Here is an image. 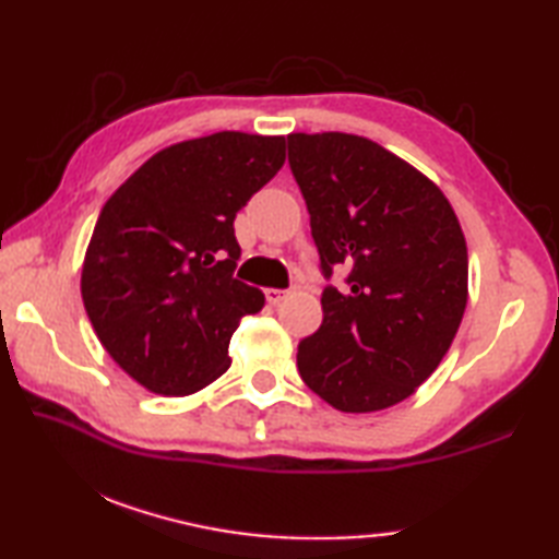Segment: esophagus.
Masks as SVG:
<instances>
[{"mask_svg":"<svg viewBox=\"0 0 559 559\" xmlns=\"http://www.w3.org/2000/svg\"><path fill=\"white\" fill-rule=\"evenodd\" d=\"M288 290H278V288H269L266 290V300H269V305H278V302H283L288 298Z\"/></svg>","mask_w":559,"mask_h":559,"instance_id":"34e87169","label":"esophagus"}]
</instances>
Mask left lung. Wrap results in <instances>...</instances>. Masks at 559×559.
Wrapping results in <instances>:
<instances>
[{
	"label": "left lung",
	"instance_id": "8db88e82",
	"mask_svg": "<svg viewBox=\"0 0 559 559\" xmlns=\"http://www.w3.org/2000/svg\"><path fill=\"white\" fill-rule=\"evenodd\" d=\"M326 276L324 319L298 346L302 382L343 413H374L415 394L442 362L468 302L461 223L430 177L374 141L288 134Z\"/></svg>",
	"mask_w": 559,
	"mask_h": 559
}]
</instances>
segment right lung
<instances>
[{"instance_id":"add662e5","label":"right lung","mask_w":559,"mask_h":559,"mask_svg":"<svg viewBox=\"0 0 559 559\" xmlns=\"http://www.w3.org/2000/svg\"><path fill=\"white\" fill-rule=\"evenodd\" d=\"M283 163L286 136L216 132L153 153L105 201L81 298L103 348L153 394L216 382L240 319L264 307L233 278V221Z\"/></svg>"}]
</instances>
